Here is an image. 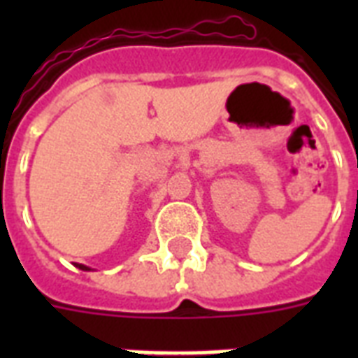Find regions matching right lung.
<instances>
[{
  "label": "right lung",
  "instance_id": "obj_1",
  "mask_svg": "<svg viewBox=\"0 0 358 358\" xmlns=\"http://www.w3.org/2000/svg\"><path fill=\"white\" fill-rule=\"evenodd\" d=\"M76 267H80V269H83V271H91V267L83 266V264H76Z\"/></svg>",
  "mask_w": 358,
  "mask_h": 358
}]
</instances>
